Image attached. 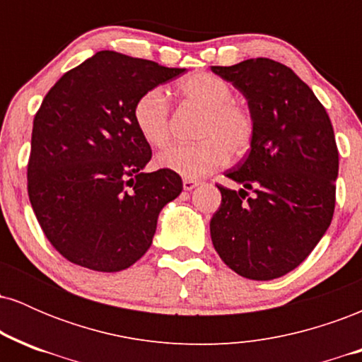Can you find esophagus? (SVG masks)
<instances>
[{
  "mask_svg": "<svg viewBox=\"0 0 362 362\" xmlns=\"http://www.w3.org/2000/svg\"><path fill=\"white\" fill-rule=\"evenodd\" d=\"M184 190H192L195 187H199V182L197 180H190V178H184Z\"/></svg>",
  "mask_w": 362,
  "mask_h": 362,
  "instance_id": "1",
  "label": "esophagus"
}]
</instances>
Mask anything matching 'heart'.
I'll return each instance as SVG.
<instances>
[{"mask_svg": "<svg viewBox=\"0 0 362 362\" xmlns=\"http://www.w3.org/2000/svg\"><path fill=\"white\" fill-rule=\"evenodd\" d=\"M178 93L185 100L206 109L199 138L194 144H175L156 156L158 167L185 178H201L223 167L230 153L240 156L250 148L253 119L245 107L233 102V88L209 73H194L178 83ZM134 126L148 144L167 146L170 131L168 98L161 88L139 95L132 107Z\"/></svg>", "mask_w": 362, "mask_h": 362, "instance_id": "heart-1", "label": "heart"}]
</instances>
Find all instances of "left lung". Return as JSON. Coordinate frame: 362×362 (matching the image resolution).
<instances>
[{
	"instance_id": "obj_1",
	"label": "left lung",
	"mask_w": 362,
	"mask_h": 362,
	"mask_svg": "<svg viewBox=\"0 0 362 362\" xmlns=\"http://www.w3.org/2000/svg\"><path fill=\"white\" fill-rule=\"evenodd\" d=\"M211 69L247 98L253 119L250 153L226 172L242 189L218 185L221 206L211 218V240L231 271L277 279L330 226L339 175L334 127L310 86L281 62L257 57Z\"/></svg>"
}]
</instances>
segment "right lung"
Returning a JSON list of instances; mask_svg holds the SVG:
<instances>
[{"instance_id": "obj_1", "label": "right lung", "mask_w": 362, "mask_h": 362, "mask_svg": "<svg viewBox=\"0 0 362 362\" xmlns=\"http://www.w3.org/2000/svg\"><path fill=\"white\" fill-rule=\"evenodd\" d=\"M184 71L100 51L45 95L32 129L28 197L64 259L119 272L151 247L158 214L182 192V178L165 168L144 172L151 148L132 107Z\"/></svg>"}]
</instances>
